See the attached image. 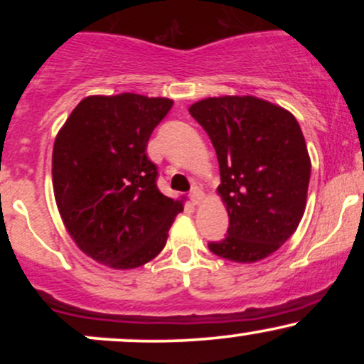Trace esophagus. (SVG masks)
<instances>
[{
  "label": "esophagus",
  "instance_id": "34e87169",
  "mask_svg": "<svg viewBox=\"0 0 364 364\" xmlns=\"http://www.w3.org/2000/svg\"><path fill=\"white\" fill-rule=\"evenodd\" d=\"M190 200H191V203H193V205H198V203L203 200V191L200 190V188L195 186L193 190L190 191Z\"/></svg>",
  "mask_w": 364,
  "mask_h": 364
}]
</instances>
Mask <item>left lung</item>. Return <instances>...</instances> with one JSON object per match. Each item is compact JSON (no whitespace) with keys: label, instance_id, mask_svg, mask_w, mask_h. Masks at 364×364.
<instances>
[{"label":"left lung","instance_id":"left-lung-1","mask_svg":"<svg viewBox=\"0 0 364 364\" xmlns=\"http://www.w3.org/2000/svg\"><path fill=\"white\" fill-rule=\"evenodd\" d=\"M190 114L215 149L229 215L228 235L208 250L237 263L263 260L289 240L306 207L311 162L298 121L253 95L203 99Z\"/></svg>","mask_w":364,"mask_h":364}]
</instances>
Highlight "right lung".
I'll list each match as a JSON object with an SVG mask.
<instances>
[{
	"mask_svg": "<svg viewBox=\"0 0 364 364\" xmlns=\"http://www.w3.org/2000/svg\"><path fill=\"white\" fill-rule=\"evenodd\" d=\"M173 101L90 95L58 133L53 188L66 231L95 262L127 270L162 252L181 200L162 195L147 141Z\"/></svg>",
	"mask_w": 364,
	"mask_h": 364,
	"instance_id": "right-lung-1",
	"label": "right lung"
}]
</instances>
